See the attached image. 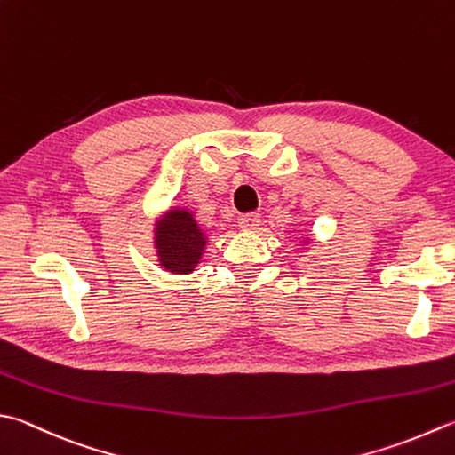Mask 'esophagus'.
Here are the masks:
<instances>
[{
  "instance_id": "1",
  "label": "esophagus",
  "mask_w": 455,
  "mask_h": 455,
  "mask_svg": "<svg viewBox=\"0 0 455 455\" xmlns=\"http://www.w3.org/2000/svg\"><path fill=\"white\" fill-rule=\"evenodd\" d=\"M258 225H260V217L254 215V212H248V215H243L238 219V227L243 230H256Z\"/></svg>"
}]
</instances>
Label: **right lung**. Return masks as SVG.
I'll return each mask as SVG.
<instances>
[{
	"instance_id": "add662e5",
	"label": "right lung",
	"mask_w": 455,
	"mask_h": 455,
	"mask_svg": "<svg viewBox=\"0 0 455 455\" xmlns=\"http://www.w3.org/2000/svg\"><path fill=\"white\" fill-rule=\"evenodd\" d=\"M157 262L172 274H191L207 246V235L189 209L175 207L156 222Z\"/></svg>"
}]
</instances>
